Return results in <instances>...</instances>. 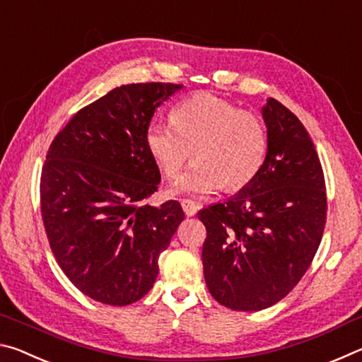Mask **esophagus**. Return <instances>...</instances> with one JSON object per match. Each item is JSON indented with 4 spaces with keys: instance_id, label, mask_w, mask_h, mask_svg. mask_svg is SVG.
I'll use <instances>...</instances> for the list:
<instances>
[{
    "instance_id": "obj_1",
    "label": "esophagus",
    "mask_w": 362,
    "mask_h": 362,
    "mask_svg": "<svg viewBox=\"0 0 362 362\" xmlns=\"http://www.w3.org/2000/svg\"><path fill=\"white\" fill-rule=\"evenodd\" d=\"M182 207H183V212L187 214L188 217H192V216H194L196 212L199 211V204H196L194 201H189V199H183L182 201Z\"/></svg>"
}]
</instances>
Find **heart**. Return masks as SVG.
<instances>
[{
  "label": "heart",
  "instance_id": "1",
  "mask_svg": "<svg viewBox=\"0 0 362 362\" xmlns=\"http://www.w3.org/2000/svg\"><path fill=\"white\" fill-rule=\"evenodd\" d=\"M145 145L166 179H175L193 153L194 164L170 193L204 198L223 187L230 192L247 187L263 166L268 140L255 113L203 93L173 110V124L151 122Z\"/></svg>",
  "mask_w": 362,
  "mask_h": 362
}]
</instances>
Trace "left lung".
<instances>
[{
    "mask_svg": "<svg viewBox=\"0 0 362 362\" xmlns=\"http://www.w3.org/2000/svg\"><path fill=\"white\" fill-rule=\"evenodd\" d=\"M267 156L247 187L198 212L207 236L203 267L220 305L259 311L305 274L326 225L322 168L302 122L274 99L262 107Z\"/></svg>",
    "mask_w": 362,
    "mask_h": 362,
    "instance_id": "obj_1",
    "label": "left lung"
}]
</instances>
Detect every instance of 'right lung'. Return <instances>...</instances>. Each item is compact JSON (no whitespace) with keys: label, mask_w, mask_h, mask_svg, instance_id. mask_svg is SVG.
Wrapping results in <instances>:
<instances>
[{"label":"right lung","mask_w":362,"mask_h":362,"mask_svg":"<svg viewBox=\"0 0 362 362\" xmlns=\"http://www.w3.org/2000/svg\"><path fill=\"white\" fill-rule=\"evenodd\" d=\"M182 88H115L79 110L49 146L41 174L47 240L66 278L100 303L142 298L156 281L159 254L185 218L177 201L146 204L161 174L145 132L156 108Z\"/></svg>","instance_id":"add662e5"}]
</instances>
